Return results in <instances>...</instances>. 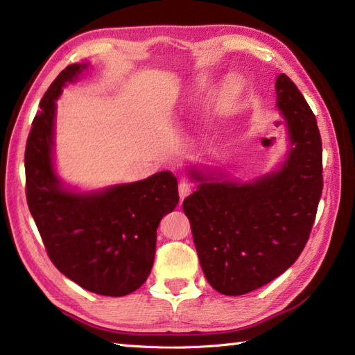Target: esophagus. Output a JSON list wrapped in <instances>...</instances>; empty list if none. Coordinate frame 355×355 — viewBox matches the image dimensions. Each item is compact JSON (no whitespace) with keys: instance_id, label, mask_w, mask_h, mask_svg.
Returning a JSON list of instances; mask_svg holds the SVG:
<instances>
[{"instance_id":"1","label":"esophagus","mask_w":355,"mask_h":355,"mask_svg":"<svg viewBox=\"0 0 355 355\" xmlns=\"http://www.w3.org/2000/svg\"><path fill=\"white\" fill-rule=\"evenodd\" d=\"M192 192V184L187 182V180H182V182L178 183V193H180V198L182 201L187 197Z\"/></svg>"}]
</instances>
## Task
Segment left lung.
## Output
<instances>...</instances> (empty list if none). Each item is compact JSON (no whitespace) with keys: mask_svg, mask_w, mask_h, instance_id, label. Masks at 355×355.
Instances as JSON below:
<instances>
[{"mask_svg":"<svg viewBox=\"0 0 355 355\" xmlns=\"http://www.w3.org/2000/svg\"><path fill=\"white\" fill-rule=\"evenodd\" d=\"M276 105L291 148L282 168L252 183H207L183 201L195 248L209 284L225 296H241L291 267L306 244L323 189L318 120L296 84L279 74Z\"/></svg>","mask_w":355,"mask_h":355,"instance_id":"left-lung-1","label":"left lung"}]
</instances>
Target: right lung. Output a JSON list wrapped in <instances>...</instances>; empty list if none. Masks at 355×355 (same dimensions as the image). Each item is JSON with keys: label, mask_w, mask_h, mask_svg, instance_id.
Masks as SVG:
<instances>
[{"label": "right lung", "mask_w": 355, "mask_h": 355, "mask_svg": "<svg viewBox=\"0 0 355 355\" xmlns=\"http://www.w3.org/2000/svg\"><path fill=\"white\" fill-rule=\"evenodd\" d=\"M87 64L59 73L40 103L24 164L28 210L50 261L73 282L102 296H126L145 284L154 263L157 227L178 205L169 171L93 193L62 187L53 171L55 101Z\"/></svg>", "instance_id": "obj_1"}]
</instances>
